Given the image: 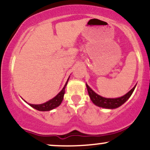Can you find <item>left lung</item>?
Instances as JSON below:
<instances>
[{"mask_svg": "<svg viewBox=\"0 0 150 150\" xmlns=\"http://www.w3.org/2000/svg\"><path fill=\"white\" fill-rule=\"evenodd\" d=\"M86 86H87V91H88V94L89 97H90L91 100L96 106H99L101 108H109V109H113V108H116L119 106H121L126 101L130 96L132 95V92H133L134 89H135L136 85L135 87L132 89H130L129 92L123 95V97H120L118 98H105L101 97V96L97 94V93L94 92L90 87H89L88 85L86 83Z\"/></svg>", "mask_w": 150, "mask_h": 150, "instance_id": "1", "label": "left lung"}]
</instances>
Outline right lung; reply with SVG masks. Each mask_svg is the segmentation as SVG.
I'll return each mask as SVG.
<instances>
[{
  "mask_svg": "<svg viewBox=\"0 0 150 150\" xmlns=\"http://www.w3.org/2000/svg\"><path fill=\"white\" fill-rule=\"evenodd\" d=\"M68 80H69V78L68 79L66 83H65V85H64V87H63V88L62 89V90L58 93L56 97H53V99H50L49 101H46V102L42 104H29V105H30V106H32V108H35V109H37L38 111H51V110L53 109V108L58 107V106H60V104H61L62 101H63V97H64V94H65V87H66L67 84H68Z\"/></svg>",
  "mask_w": 150,
  "mask_h": 150,
  "instance_id": "add662e5",
  "label": "right lung"
}]
</instances>
